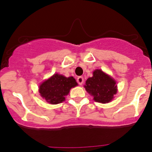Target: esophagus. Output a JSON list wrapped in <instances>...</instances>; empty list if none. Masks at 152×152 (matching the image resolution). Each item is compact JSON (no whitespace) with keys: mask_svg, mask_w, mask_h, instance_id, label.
<instances>
[{"mask_svg":"<svg viewBox=\"0 0 152 152\" xmlns=\"http://www.w3.org/2000/svg\"><path fill=\"white\" fill-rule=\"evenodd\" d=\"M77 82L79 85H82V84L84 83V78L82 77V76H79V77L77 78Z\"/></svg>","mask_w":152,"mask_h":152,"instance_id":"34e87169","label":"esophagus"}]
</instances>
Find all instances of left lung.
<instances>
[{
    "label": "left lung",
    "mask_w": 152,
    "mask_h": 152,
    "mask_svg": "<svg viewBox=\"0 0 152 152\" xmlns=\"http://www.w3.org/2000/svg\"><path fill=\"white\" fill-rule=\"evenodd\" d=\"M85 87L95 102L102 104L111 102L118 90L115 81L99 69L94 70L93 76L87 79Z\"/></svg>",
    "instance_id": "1"
}]
</instances>
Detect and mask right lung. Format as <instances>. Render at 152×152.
Listing matches in <instances>:
<instances>
[{
    "instance_id": "1",
    "label": "right lung",
    "mask_w": 152,
    "mask_h": 152,
    "mask_svg": "<svg viewBox=\"0 0 152 152\" xmlns=\"http://www.w3.org/2000/svg\"><path fill=\"white\" fill-rule=\"evenodd\" d=\"M78 85L73 76L65 77L63 75H53L39 85L40 96L50 104H57L65 100V96L72 87Z\"/></svg>"
}]
</instances>
